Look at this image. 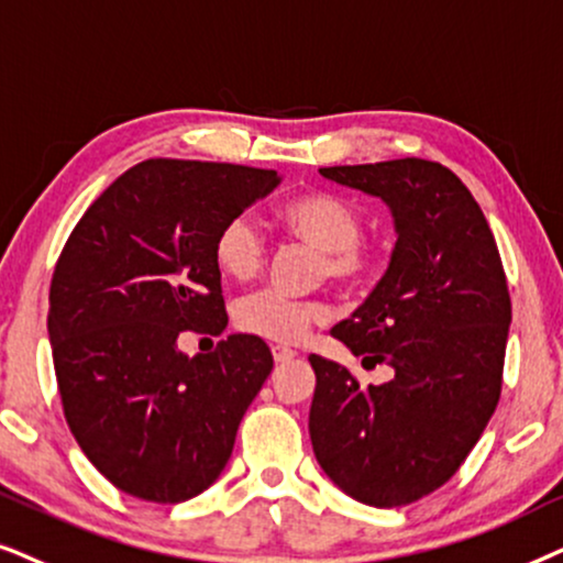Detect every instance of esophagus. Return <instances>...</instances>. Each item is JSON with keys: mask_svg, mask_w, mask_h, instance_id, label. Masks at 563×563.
<instances>
[{"mask_svg": "<svg viewBox=\"0 0 563 563\" xmlns=\"http://www.w3.org/2000/svg\"><path fill=\"white\" fill-rule=\"evenodd\" d=\"M273 357H275V363H288V360L296 357V352L290 347H280V344H275Z\"/></svg>", "mask_w": 563, "mask_h": 563, "instance_id": "esophagus-1", "label": "esophagus"}]
</instances>
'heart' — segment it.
I'll list each match as a JSON object with an SVG mask.
<instances>
[{"label": "heart", "mask_w": 563, "mask_h": 563, "mask_svg": "<svg viewBox=\"0 0 563 563\" xmlns=\"http://www.w3.org/2000/svg\"><path fill=\"white\" fill-rule=\"evenodd\" d=\"M277 221L290 239L317 250V280L329 277L336 288L360 290L378 277L380 257L363 239V213L342 195L329 190L298 192L277 208ZM265 260V236L250 216H231L216 231L213 262L229 280H252L262 273ZM234 319L244 334L294 344L327 319V309L317 301L262 290L239 301Z\"/></svg>", "instance_id": "b5f03b06"}]
</instances>
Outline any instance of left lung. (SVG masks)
Instances as JSON below:
<instances>
[{"instance_id":"obj_1","label":"left lung","mask_w":563,"mask_h":563,"mask_svg":"<svg viewBox=\"0 0 563 563\" xmlns=\"http://www.w3.org/2000/svg\"><path fill=\"white\" fill-rule=\"evenodd\" d=\"M321 175L384 198L399 239L368 301L332 329L365 365H391L394 378L365 388L311 355V445L350 497L411 505L451 482L497 409L512 321L507 275L474 195L440 162L407 156Z\"/></svg>"}]
</instances>
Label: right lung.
I'll return each instance as SVG.
<instances>
[{
    "label": "right lung",
    "mask_w": 563,
    "mask_h": 563,
    "mask_svg": "<svg viewBox=\"0 0 563 563\" xmlns=\"http://www.w3.org/2000/svg\"><path fill=\"white\" fill-rule=\"evenodd\" d=\"M277 183L275 169L244 164L139 162L58 254L48 334L66 424L131 497L177 505L206 492L273 371L260 336L231 334L195 357L177 340L227 329L213 236Z\"/></svg>",
    "instance_id": "right-lung-1"
}]
</instances>
